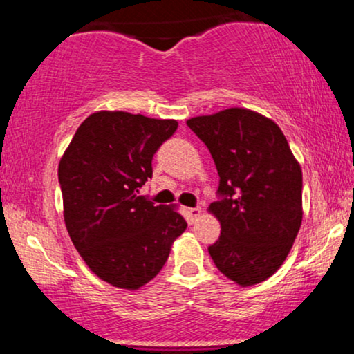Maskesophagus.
Masks as SVG:
<instances>
[{
  "label": "esophagus",
  "mask_w": 354,
  "mask_h": 354,
  "mask_svg": "<svg viewBox=\"0 0 354 354\" xmlns=\"http://www.w3.org/2000/svg\"><path fill=\"white\" fill-rule=\"evenodd\" d=\"M186 213H188V221L194 223L196 221V218L201 214V208H188L186 209Z\"/></svg>",
  "instance_id": "obj_1"
}]
</instances>
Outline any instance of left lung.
Wrapping results in <instances>:
<instances>
[{
  "label": "left lung",
  "mask_w": 354,
  "mask_h": 354,
  "mask_svg": "<svg viewBox=\"0 0 354 354\" xmlns=\"http://www.w3.org/2000/svg\"><path fill=\"white\" fill-rule=\"evenodd\" d=\"M186 124L209 149L219 174L209 211L221 234L209 256L241 286L265 281L286 259L303 218V174L286 138L274 121L245 108Z\"/></svg>",
  "instance_id": "1"
}]
</instances>
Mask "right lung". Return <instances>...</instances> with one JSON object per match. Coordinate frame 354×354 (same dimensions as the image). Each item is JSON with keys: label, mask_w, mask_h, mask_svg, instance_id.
I'll list each match as a JSON object with an SVG mask.
<instances>
[{"label": "right lung", "mask_w": 354, "mask_h": 354, "mask_svg": "<svg viewBox=\"0 0 354 354\" xmlns=\"http://www.w3.org/2000/svg\"><path fill=\"white\" fill-rule=\"evenodd\" d=\"M176 129L174 120L93 113L61 158L68 233L89 270L113 286L138 290L151 281L188 226L173 208L138 196L153 176L154 153Z\"/></svg>", "instance_id": "1"}]
</instances>
